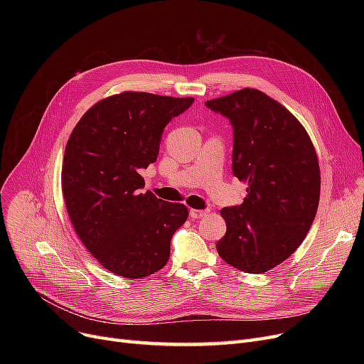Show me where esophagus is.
<instances>
[{
    "mask_svg": "<svg viewBox=\"0 0 364 364\" xmlns=\"http://www.w3.org/2000/svg\"><path fill=\"white\" fill-rule=\"evenodd\" d=\"M209 214V209H190V217L192 218H203Z\"/></svg>",
    "mask_w": 364,
    "mask_h": 364,
    "instance_id": "obj_1",
    "label": "esophagus"
}]
</instances>
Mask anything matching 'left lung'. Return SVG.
Returning <instances> with one entry per match:
<instances>
[{"label": "left lung", "instance_id": "8db88e82", "mask_svg": "<svg viewBox=\"0 0 364 364\" xmlns=\"http://www.w3.org/2000/svg\"><path fill=\"white\" fill-rule=\"evenodd\" d=\"M233 128L232 169L247 183L242 205L225 206L218 255L259 274L289 258L307 236L320 198V168L307 131L262 91L243 88L205 102Z\"/></svg>", "mask_w": 364, "mask_h": 364}]
</instances>
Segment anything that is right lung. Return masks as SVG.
Returning a JSON list of instances; mask_svg holds the SVG:
<instances>
[{
    "mask_svg": "<svg viewBox=\"0 0 364 364\" xmlns=\"http://www.w3.org/2000/svg\"><path fill=\"white\" fill-rule=\"evenodd\" d=\"M193 102L127 91L95 103L70 134L62 168L68 214L90 254L114 274L141 279L169 259L188 209L141 193L140 172L158 159L165 127Z\"/></svg>",
    "mask_w": 364,
    "mask_h": 364,
    "instance_id": "1",
    "label": "right lung"
}]
</instances>
